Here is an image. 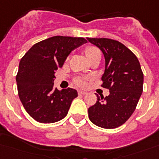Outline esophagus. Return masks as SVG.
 Here are the masks:
<instances>
[{"label":"esophagus","mask_w":159,"mask_h":159,"mask_svg":"<svg viewBox=\"0 0 159 159\" xmlns=\"http://www.w3.org/2000/svg\"><path fill=\"white\" fill-rule=\"evenodd\" d=\"M79 94H80V95H85V94H87V91L80 90V91H79Z\"/></svg>","instance_id":"obj_1"}]
</instances>
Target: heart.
I'll return each instance as SVG.
<instances>
[{"label": "heart", "mask_w": 159, "mask_h": 159, "mask_svg": "<svg viewBox=\"0 0 159 159\" xmlns=\"http://www.w3.org/2000/svg\"><path fill=\"white\" fill-rule=\"evenodd\" d=\"M84 52H85V55L87 57V58H90L91 57H93L94 55H96V54H98V53H101L99 49L96 47V46H89L87 47H85V49H84ZM75 84H77L78 85H84V80L83 79L80 78H77L75 79Z\"/></svg>", "instance_id": "b5f03b06"}]
</instances>
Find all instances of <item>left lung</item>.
<instances>
[{
  "instance_id": "1",
  "label": "left lung",
  "mask_w": 159,
  "mask_h": 159,
  "mask_svg": "<svg viewBox=\"0 0 159 159\" xmlns=\"http://www.w3.org/2000/svg\"><path fill=\"white\" fill-rule=\"evenodd\" d=\"M103 53L106 61L102 86L109 90L106 97L97 95V102L89 107V119L104 129L121 126L129 119L143 91V73L136 56L118 40L87 38Z\"/></svg>"
}]
</instances>
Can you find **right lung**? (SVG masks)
<instances>
[{
	"label": "right lung",
	"mask_w": 159,
	"mask_h": 159,
	"mask_svg": "<svg viewBox=\"0 0 159 159\" xmlns=\"http://www.w3.org/2000/svg\"><path fill=\"white\" fill-rule=\"evenodd\" d=\"M85 42L82 37H51L34 44L21 58L16 76L18 97L24 109L37 122H57L68 114L78 93L72 88L55 89L54 75L69 53Z\"/></svg>",
	"instance_id": "add662e5"
}]
</instances>
